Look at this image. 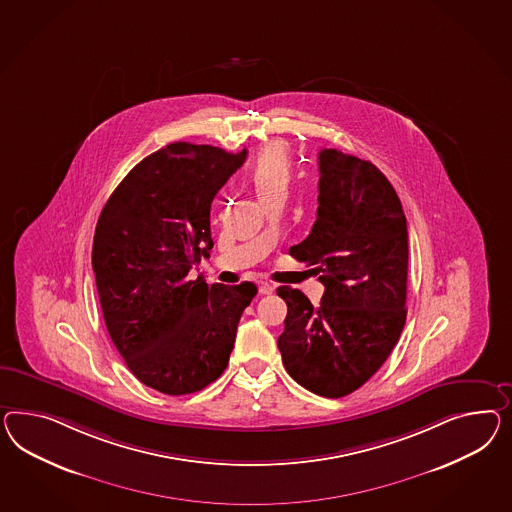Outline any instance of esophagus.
Instances as JSON below:
<instances>
[{
    "instance_id": "esophagus-1",
    "label": "esophagus",
    "mask_w": 512,
    "mask_h": 512,
    "mask_svg": "<svg viewBox=\"0 0 512 512\" xmlns=\"http://www.w3.org/2000/svg\"><path fill=\"white\" fill-rule=\"evenodd\" d=\"M259 292H261V294H272L274 287H272L270 283H266V281H261V283H259Z\"/></svg>"
}]
</instances>
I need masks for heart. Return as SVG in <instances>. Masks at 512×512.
Wrapping results in <instances>:
<instances>
[{
    "mask_svg": "<svg viewBox=\"0 0 512 512\" xmlns=\"http://www.w3.org/2000/svg\"><path fill=\"white\" fill-rule=\"evenodd\" d=\"M291 156L283 143H270L257 154L249 169V180L255 192L263 199L274 192H287L291 182Z\"/></svg>",
    "mask_w": 512,
    "mask_h": 512,
    "instance_id": "heart-1",
    "label": "heart"
}]
</instances>
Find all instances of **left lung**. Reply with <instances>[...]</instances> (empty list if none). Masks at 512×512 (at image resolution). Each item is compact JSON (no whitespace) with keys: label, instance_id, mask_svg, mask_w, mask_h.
Here are the masks:
<instances>
[{"label":"left lung","instance_id":"obj_1","mask_svg":"<svg viewBox=\"0 0 512 512\" xmlns=\"http://www.w3.org/2000/svg\"><path fill=\"white\" fill-rule=\"evenodd\" d=\"M317 221L289 249L324 285L320 304L279 287L287 302L277 337L292 378L320 397H345L389 358L406 322L408 229L401 199L367 160L318 152Z\"/></svg>","mask_w":512,"mask_h":512}]
</instances>
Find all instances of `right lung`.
Masks as SVG:
<instances>
[{
	"label": "right lung",
	"instance_id": "right-lung-1",
	"mask_svg": "<svg viewBox=\"0 0 512 512\" xmlns=\"http://www.w3.org/2000/svg\"><path fill=\"white\" fill-rule=\"evenodd\" d=\"M246 151L169 143L110 195L93 238V270L111 341L128 369L166 395L195 393L225 371L257 287L188 279L210 257V205Z\"/></svg>",
	"mask_w": 512,
	"mask_h": 512
}]
</instances>
